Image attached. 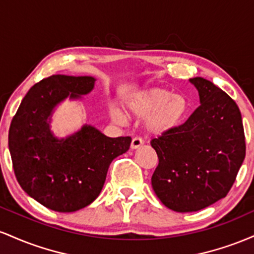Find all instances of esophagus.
<instances>
[{
    "label": "esophagus",
    "instance_id": "34e87169",
    "mask_svg": "<svg viewBox=\"0 0 254 254\" xmlns=\"http://www.w3.org/2000/svg\"><path fill=\"white\" fill-rule=\"evenodd\" d=\"M142 144H143V139H142L141 137H135V138H132V142H131V148H132V149H137V148L141 147Z\"/></svg>",
    "mask_w": 254,
    "mask_h": 254
}]
</instances>
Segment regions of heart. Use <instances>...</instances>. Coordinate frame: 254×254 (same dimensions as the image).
Returning <instances> with one entry per match:
<instances>
[{"label":"heart","mask_w":254,"mask_h":254,"mask_svg":"<svg viewBox=\"0 0 254 254\" xmlns=\"http://www.w3.org/2000/svg\"><path fill=\"white\" fill-rule=\"evenodd\" d=\"M188 99L164 88H153L138 93L130 100L127 109L137 118H147V129L153 133H165L179 127L189 112ZM113 121L122 123L118 110L111 111Z\"/></svg>","instance_id":"heart-1"}]
</instances>
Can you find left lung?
<instances>
[{"label": "left lung", "instance_id": "8db88e82", "mask_svg": "<svg viewBox=\"0 0 254 254\" xmlns=\"http://www.w3.org/2000/svg\"><path fill=\"white\" fill-rule=\"evenodd\" d=\"M190 81L200 105L185 123L150 142L159 157L151 186L177 212L198 211L226 197L246 155L237 103L209 80Z\"/></svg>", "mask_w": 254, "mask_h": 254}]
</instances>
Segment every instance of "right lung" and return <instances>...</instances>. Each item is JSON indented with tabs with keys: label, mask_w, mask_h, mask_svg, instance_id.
<instances>
[{
	"label": "right lung",
	"mask_w": 254,
	"mask_h": 254,
	"mask_svg": "<svg viewBox=\"0 0 254 254\" xmlns=\"http://www.w3.org/2000/svg\"><path fill=\"white\" fill-rule=\"evenodd\" d=\"M90 76L51 75L28 90L11 119L8 145L17 183L48 209L72 212L100 194L113 159L129 150L131 137H107L84 125L65 139L52 136L48 119L66 97L93 89Z\"/></svg>",
	"instance_id": "add662e5"
}]
</instances>
